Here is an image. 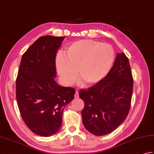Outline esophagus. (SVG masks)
Returning a JSON list of instances; mask_svg holds the SVG:
<instances>
[{"instance_id":"obj_1","label":"esophagus","mask_w":154,"mask_h":154,"mask_svg":"<svg viewBox=\"0 0 154 154\" xmlns=\"http://www.w3.org/2000/svg\"><path fill=\"white\" fill-rule=\"evenodd\" d=\"M74 97H75V98H78V97H79V93H78V92L77 91H76V93H75Z\"/></svg>"}]
</instances>
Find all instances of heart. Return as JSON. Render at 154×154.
<instances>
[{"label":"heart","mask_w":154,"mask_h":154,"mask_svg":"<svg viewBox=\"0 0 154 154\" xmlns=\"http://www.w3.org/2000/svg\"><path fill=\"white\" fill-rule=\"evenodd\" d=\"M64 58L58 56L56 68L61 79L71 85L77 77L86 85H94L106 76L115 59V51L108 43L80 40L72 43Z\"/></svg>","instance_id":"heart-1"}]
</instances>
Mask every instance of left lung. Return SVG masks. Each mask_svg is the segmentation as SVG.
<instances>
[{"instance_id":"1","label":"left lung","mask_w":154,"mask_h":154,"mask_svg":"<svg viewBox=\"0 0 154 154\" xmlns=\"http://www.w3.org/2000/svg\"><path fill=\"white\" fill-rule=\"evenodd\" d=\"M133 78L129 59L118 54L114 64L99 82L80 90L84 100L82 123L88 131L97 136L112 132L128 115L133 94Z\"/></svg>"}]
</instances>
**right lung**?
Instances as JSON below:
<instances>
[{
	"label": "right lung",
	"instance_id": "obj_1",
	"mask_svg": "<svg viewBox=\"0 0 154 154\" xmlns=\"http://www.w3.org/2000/svg\"><path fill=\"white\" fill-rule=\"evenodd\" d=\"M64 37H40L23 54L16 80L20 114L29 129L42 137L56 133L63 111L73 100L76 90L59 86L56 56Z\"/></svg>",
	"mask_w": 154,
	"mask_h": 154
}]
</instances>
